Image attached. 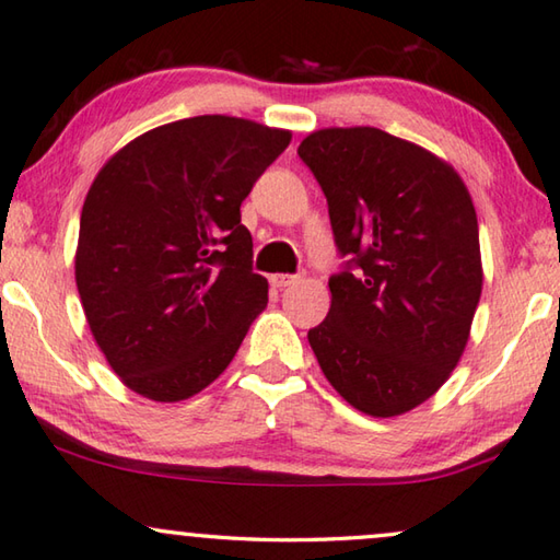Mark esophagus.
I'll return each instance as SVG.
<instances>
[{
    "instance_id": "obj_1",
    "label": "esophagus",
    "mask_w": 560,
    "mask_h": 560,
    "mask_svg": "<svg viewBox=\"0 0 560 560\" xmlns=\"http://www.w3.org/2000/svg\"><path fill=\"white\" fill-rule=\"evenodd\" d=\"M298 280H300V275H288V272H278V275H272V278H270L272 288H280V290L295 285Z\"/></svg>"
}]
</instances>
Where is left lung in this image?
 <instances>
[{
  "mask_svg": "<svg viewBox=\"0 0 560 560\" xmlns=\"http://www.w3.org/2000/svg\"><path fill=\"white\" fill-rule=\"evenodd\" d=\"M298 155L347 258L310 347L354 409L405 415L442 387L469 340L483 282L469 190L446 161L372 126L323 128Z\"/></svg>",
  "mask_w": 560,
  "mask_h": 560,
  "instance_id": "obj_1",
  "label": "left lung"
}]
</instances>
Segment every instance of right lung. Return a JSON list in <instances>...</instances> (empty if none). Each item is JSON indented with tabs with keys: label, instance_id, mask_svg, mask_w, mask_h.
<instances>
[{
	"label": "right lung",
	"instance_id": "right-lung-1",
	"mask_svg": "<svg viewBox=\"0 0 560 560\" xmlns=\"http://www.w3.org/2000/svg\"><path fill=\"white\" fill-rule=\"evenodd\" d=\"M290 131L194 116L145 131L106 161L81 208L77 288L128 389L180 401L206 389L268 305L241 203Z\"/></svg>",
	"mask_w": 560,
	"mask_h": 560
}]
</instances>
